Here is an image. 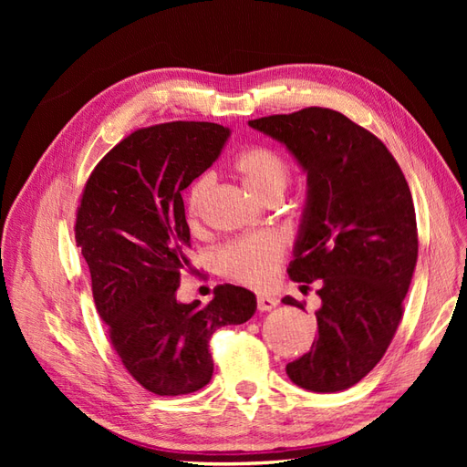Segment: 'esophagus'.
Masks as SVG:
<instances>
[{
  "instance_id": "obj_1",
  "label": "esophagus",
  "mask_w": 467,
  "mask_h": 467,
  "mask_svg": "<svg viewBox=\"0 0 467 467\" xmlns=\"http://www.w3.org/2000/svg\"><path fill=\"white\" fill-rule=\"evenodd\" d=\"M276 304H278V300L273 298V296H259L257 298V307L261 309V312H268V309L276 307Z\"/></svg>"
}]
</instances>
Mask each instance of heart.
Instances as JSON below:
<instances>
[{"instance_id":"b5f03b06","label":"heart","mask_w":467,"mask_h":467,"mask_svg":"<svg viewBox=\"0 0 467 467\" xmlns=\"http://www.w3.org/2000/svg\"><path fill=\"white\" fill-rule=\"evenodd\" d=\"M234 173L261 201H280L292 179L290 165L282 155L268 146H251L239 151L232 161ZM214 179L208 173L196 177L185 194V214L189 225L199 228L210 199ZM286 244L275 232L244 235L212 251V265L216 271L251 288H265L276 276Z\"/></svg>"}]
</instances>
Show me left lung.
<instances>
[{
	"label": "left lung",
	"mask_w": 467,
	"mask_h": 467,
	"mask_svg": "<svg viewBox=\"0 0 467 467\" xmlns=\"http://www.w3.org/2000/svg\"><path fill=\"white\" fill-rule=\"evenodd\" d=\"M285 144L307 173V204L288 275L321 280L317 335L286 364L296 386L343 391L386 355L403 316L419 253L411 191L401 167L370 130L331 109L249 120ZM288 306L304 302L286 296Z\"/></svg>",
	"instance_id": "8db88e82"
}]
</instances>
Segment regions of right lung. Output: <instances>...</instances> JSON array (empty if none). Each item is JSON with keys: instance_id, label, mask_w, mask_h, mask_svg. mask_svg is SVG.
Segmentation results:
<instances>
[{"instance_id": "obj_1", "label": "right lung", "mask_w": 467, "mask_h": 467, "mask_svg": "<svg viewBox=\"0 0 467 467\" xmlns=\"http://www.w3.org/2000/svg\"><path fill=\"white\" fill-rule=\"evenodd\" d=\"M228 136L214 122L140 129L97 163L79 199L74 232L97 312L124 368L155 395L204 388L214 372L212 333L245 323L257 307L255 294L234 285L216 286L206 306L175 298L191 247L181 192Z\"/></svg>"}]
</instances>
